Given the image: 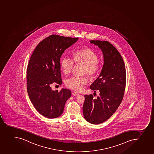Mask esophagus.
I'll list each match as a JSON object with an SVG mask.
<instances>
[{"mask_svg":"<svg viewBox=\"0 0 154 154\" xmlns=\"http://www.w3.org/2000/svg\"><path fill=\"white\" fill-rule=\"evenodd\" d=\"M72 95L73 96H78L79 95V93L76 92H72Z\"/></svg>","mask_w":154,"mask_h":154,"instance_id":"esophagus-1","label":"esophagus"}]
</instances>
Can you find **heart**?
I'll return each mask as SVG.
<instances>
[{
  "label": "heart",
  "mask_w": 154,
  "mask_h": 154,
  "mask_svg": "<svg viewBox=\"0 0 154 154\" xmlns=\"http://www.w3.org/2000/svg\"><path fill=\"white\" fill-rule=\"evenodd\" d=\"M98 59L97 54L92 50L89 48L83 49L74 54V60L68 56L63 58L61 66L63 73L68 75L73 70L75 63L77 64L83 65L84 68L83 74H87L93 78L101 70V64ZM87 83L88 78L87 77L74 76L66 80V85L71 89L80 91Z\"/></svg>",
  "instance_id": "heart-1"
}]
</instances>
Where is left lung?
<instances>
[{
	"label": "left lung",
	"instance_id": "obj_1",
	"mask_svg": "<svg viewBox=\"0 0 154 154\" xmlns=\"http://www.w3.org/2000/svg\"><path fill=\"white\" fill-rule=\"evenodd\" d=\"M90 42L98 46L104 56L101 73L90 87L98 90L99 96L95 99L93 95H85L83 107L86 120L96 125L109 119L121 103L126 88V68L119 51L108 41Z\"/></svg>",
	"mask_w": 154,
	"mask_h": 154
}]
</instances>
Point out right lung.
<instances>
[{"mask_svg": "<svg viewBox=\"0 0 154 154\" xmlns=\"http://www.w3.org/2000/svg\"><path fill=\"white\" fill-rule=\"evenodd\" d=\"M78 38L50 35L38 44L31 55L27 67V90L37 111L49 119L63 113L66 101L71 92L62 89L53 91L51 84L61 85L60 58L66 49Z\"/></svg>", "mask_w": 154, "mask_h": 154, "instance_id": "add662e5", "label": "right lung"}]
</instances>
